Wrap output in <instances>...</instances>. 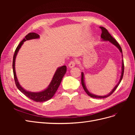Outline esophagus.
<instances>
[{"label": "esophagus", "mask_w": 135, "mask_h": 135, "mask_svg": "<svg viewBox=\"0 0 135 135\" xmlns=\"http://www.w3.org/2000/svg\"><path fill=\"white\" fill-rule=\"evenodd\" d=\"M75 64H76V62L75 61H71L70 62H69V64L68 65L69 68H74L75 66Z\"/></svg>", "instance_id": "34e87169"}]
</instances>
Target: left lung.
<instances>
[{
	"label": "left lung",
	"mask_w": 135,
	"mask_h": 135,
	"mask_svg": "<svg viewBox=\"0 0 135 135\" xmlns=\"http://www.w3.org/2000/svg\"><path fill=\"white\" fill-rule=\"evenodd\" d=\"M100 28L101 29L102 31V33L101 35V39H102V41H109L110 43H111L112 44H113L114 46H115L116 47L118 48V50H119V51L120 52V53L122 54V72H121V75H120V78L119 82L118 83L115 85V87H114L112 91L110 92L109 93H108L107 95H105V96H98V95H96L95 94H93L92 93H91L89 92L87 87L86 85H85V82H84V73L81 72V85H82L83 88L84 89V90L85 91V92L87 93V95L88 96H89L93 98H96V99H103V98H106L108 97L109 96H110L115 91V89H117V88L118 87V85L120 84V81L123 78V74H124V62H123V53H122V50L121 47L119 46V44H118V43L116 41V40L114 39V38H113V36L109 34V32H108V31L106 29V28L104 27H100Z\"/></svg>",
	"instance_id": "1"
}]
</instances>
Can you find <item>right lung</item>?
<instances>
[{
	"instance_id": "right-lung-1",
	"label": "right lung",
	"mask_w": 135,
	"mask_h": 135,
	"mask_svg": "<svg viewBox=\"0 0 135 135\" xmlns=\"http://www.w3.org/2000/svg\"><path fill=\"white\" fill-rule=\"evenodd\" d=\"M39 38H40V36L38 34L35 33V32H30V33L28 34L25 36V38L20 43L16 49L15 54L13 56L12 67H13V75H14L15 83H16V86H17V88L19 89V90L22 93H23L26 96H27L28 98H29L30 99L36 102H44L51 99V98L54 96L61 82L62 78L64 77L65 73L66 72V66H65V65H64V66L59 67L57 69V70L55 73V74L54 76H53L52 80L51 81L50 84L48 85V86L42 91L38 92L28 91L26 90V89H24L18 82L17 75H16V70H15V61H16V56H17L20 49L21 48L23 43L25 41H26V40H29L31 39H39Z\"/></svg>"
}]
</instances>
